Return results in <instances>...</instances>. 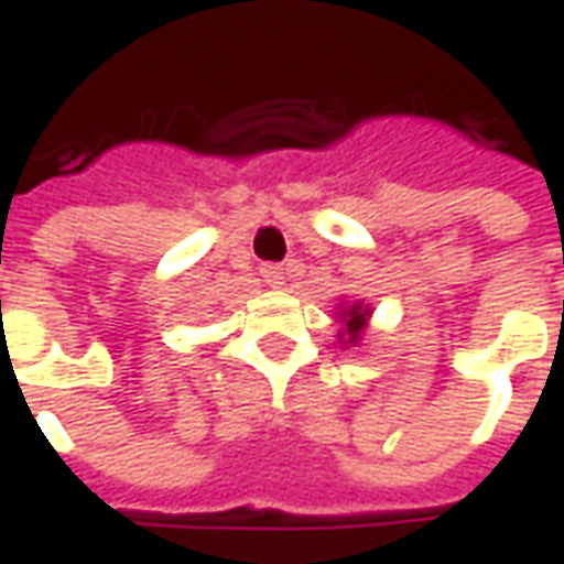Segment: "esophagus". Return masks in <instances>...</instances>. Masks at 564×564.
<instances>
[{
	"instance_id": "1",
	"label": "esophagus",
	"mask_w": 564,
	"mask_h": 564,
	"mask_svg": "<svg viewBox=\"0 0 564 564\" xmlns=\"http://www.w3.org/2000/svg\"><path fill=\"white\" fill-rule=\"evenodd\" d=\"M259 274H262V281H265L268 286H281L283 278H286L283 265H274V262H265V265L259 268Z\"/></svg>"
}]
</instances>
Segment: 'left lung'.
I'll list each match as a JSON object with an SVG mask.
<instances>
[{"label": "left lung", "mask_w": 564, "mask_h": 564, "mask_svg": "<svg viewBox=\"0 0 564 564\" xmlns=\"http://www.w3.org/2000/svg\"><path fill=\"white\" fill-rule=\"evenodd\" d=\"M364 321H367V308H361V305H351L346 312V336H348V343L351 339H361V333H364Z\"/></svg>", "instance_id": "8db88e82"}]
</instances>
